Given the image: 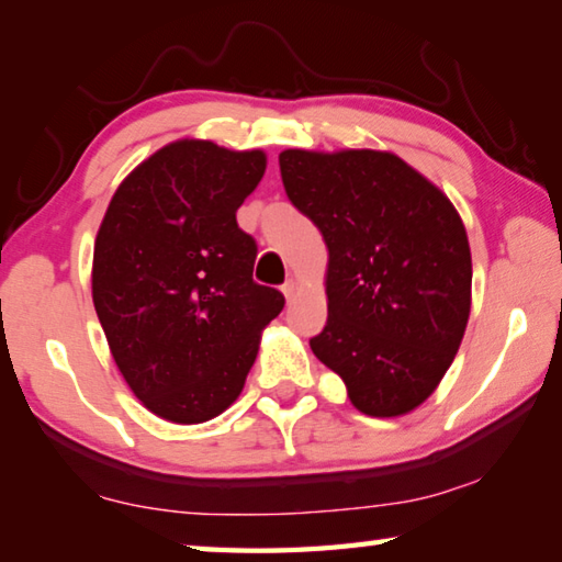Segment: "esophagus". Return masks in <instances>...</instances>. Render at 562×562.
<instances>
[{"instance_id":"obj_1","label":"esophagus","mask_w":562,"mask_h":562,"mask_svg":"<svg viewBox=\"0 0 562 562\" xmlns=\"http://www.w3.org/2000/svg\"><path fill=\"white\" fill-rule=\"evenodd\" d=\"M294 290H297V284H294V280H288L282 284V294L288 297V302L294 297Z\"/></svg>"}]
</instances>
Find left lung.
Returning <instances> with one entry per match:
<instances>
[{
  "mask_svg": "<svg viewBox=\"0 0 562 562\" xmlns=\"http://www.w3.org/2000/svg\"><path fill=\"white\" fill-rule=\"evenodd\" d=\"M292 205L325 237L327 325L310 347L367 416H402L434 394L471 312L461 215L429 178L389 150L290 148Z\"/></svg>",
  "mask_w": 562,
  "mask_h": 562,
  "instance_id": "8db88e82",
  "label": "left lung"
}]
</instances>
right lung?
<instances>
[{"instance_id":"add662e5","label":"right lung","mask_w":562,"mask_h":562,"mask_svg":"<svg viewBox=\"0 0 562 562\" xmlns=\"http://www.w3.org/2000/svg\"><path fill=\"white\" fill-rule=\"evenodd\" d=\"M265 168L262 150L176 140L123 178L101 221L93 307L131 392L166 422L223 414L284 307L252 280L258 245L235 221Z\"/></svg>"}]
</instances>
